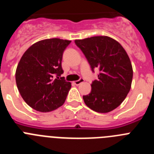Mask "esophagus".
<instances>
[{
	"mask_svg": "<svg viewBox=\"0 0 154 154\" xmlns=\"http://www.w3.org/2000/svg\"><path fill=\"white\" fill-rule=\"evenodd\" d=\"M84 82V79L81 78V79H79V80H76V81H75L74 84L76 85H79V84H81L82 82Z\"/></svg>",
	"mask_w": 154,
	"mask_h": 154,
	"instance_id": "34e87169",
	"label": "esophagus"
}]
</instances>
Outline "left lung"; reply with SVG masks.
<instances>
[{
  "label": "left lung",
  "instance_id": "8db88e82",
  "mask_svg": "<svg viewBox=\"0 0 154 154\" xmlns=\"http://www.w3.org/2000/svg\"><path fill=\"white\" fill-rule=\"evenodd\" d=\"M92 71L99 69L98 79L92 90L83 96L87 106L97 112H109L117 108L131 88L133 68L130 58L119 42L108 36H95L75 40Z\"/></svg>",
  "mask_w": 154,
  "mask_h": 154
}]
</instances>
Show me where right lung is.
I'll list each match as a JSON object with an SVG mask.
<instances>
[{
    "instance_id": "obj_1",
    "label": "right lung",
    "mask_w": 154,
    "mask_h": 154,
    "mask_svg": "<svg viewBox=\"0 0 154 154\" xmlns=\"http://www.w3.org/2000/svg\"><path fill=\"white\" fill-rule=\"evenodd\" d=\"M70 43L59 38L39 41L21 57L16 69V83L21 97L34 109L51 112L65 103L71 83L61 77L62 60Z\"/></svg>"
}]
</instances>
